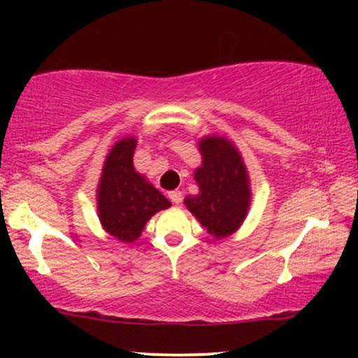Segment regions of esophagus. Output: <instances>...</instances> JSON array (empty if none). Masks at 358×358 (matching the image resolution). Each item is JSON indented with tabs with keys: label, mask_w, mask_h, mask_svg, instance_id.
Returning a JSON list of instances; mask_svg holds the SVG:
<instances>
[{
	"label": "esophagus",
	"mask_w": 358,
	"mask_h": 358,
	"mask_svg": "<svg viewBox=\"0 0 358 358\" xmlns=\"http://www.w3.org/2000/svg\"><path fill=\"white\" fill-rule=\"evenodd\" d=\"M168 196H170L171 202L176 203V205H178L180 202H182V192H180V190H173V192H170V193H168Z\"/></svg>",
	"instance_id": "esophagus-1"
}]
</instances>
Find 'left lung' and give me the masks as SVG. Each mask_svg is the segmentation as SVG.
<instances>
[{"label":"left lung","mask_w":358,"mask_h":358,"mask_svg":"<svg viewBox=\"0 0 358 358\" xmlns=\"http://www.w3.org/2000/svg\"><path fill=\"white\" fill-rule=\"evenodd\" d=\"M202 166L195 170L200 193L185 199V205L212 236L232 234L245 219L250 192L241 155L227 139L203 138L199 143Z\"/></svg>","instance_id":"1"}]
</instances>
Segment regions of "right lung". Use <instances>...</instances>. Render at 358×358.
I'll return each mask as SVG.
<instances>
[{
  "label": "right lung",
  "instance_id": "add662e5",
  "mask_svg": "<svg viewBox=\"0 0 358 358\" xmlns=\"http://www.w3.org/2000/svg\"><path fill=\"white\" fill-rule=\"evenodd\" d=\"M134 138L116 143L104 162L97 190V210L102 227L122 242L136 241L146 222L156 212L171 205L163 193L134 170Z\"/></svg>",
  "mask_w": 358,
  "mask_h": 358
}]
</instances>
